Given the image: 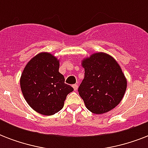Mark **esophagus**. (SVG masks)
Listing matches in <instances>:
<instances>
[{
    "instance_id": "34e87169",
    "label": "esophagus",
    "mask_w": 148,
    "mask_h": 148,
    "mask_svg": "<svg viewBox=\"0 0 148 148\" xmlns=\"http://www.w3.org/2000/svg\"><path fill=\"white\" fill-rule=\"evenodd\" d=\"M73 88H74V90H77V88H78L77 84H73Z\"/></svg>"
}]
</instances>
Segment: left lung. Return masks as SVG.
I'll return each instance as SVG.
<instances>
[{"label":"left lung","mask_w":148,"mask_h":148,"mask_svg":"<svg viewBox=\"0 0 148 148\" xmlns=\"http://www.w3.org/2000/svg\"><path fill=\"white\" fill-rule=\"evenodd\" d=\"M84 78L78 92L86 108L94 114L108 112L118 105L127 81L117 62L105 53H96L82 62Z\"/></svg>","instance_id":"1"}]
</instances>
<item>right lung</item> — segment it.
Returning <instances> with one entry per match:
<instances>
[{"instance_id":"add662e5","label":"right lung","mask_w":148,"mask_h":148,"mask_svg":"<svg viewBox=\"0 0 148 148\" xmlns=\"http://www.w3.org/2000/svg\"><path fill=\"white\" fill-rule=\"evenodd\" d=\"M20 83L27 103L44 115L60 111L67 95L74 90L59 72V60L49 53H38L27 63Z\"/></svg>"}]
</instances>
